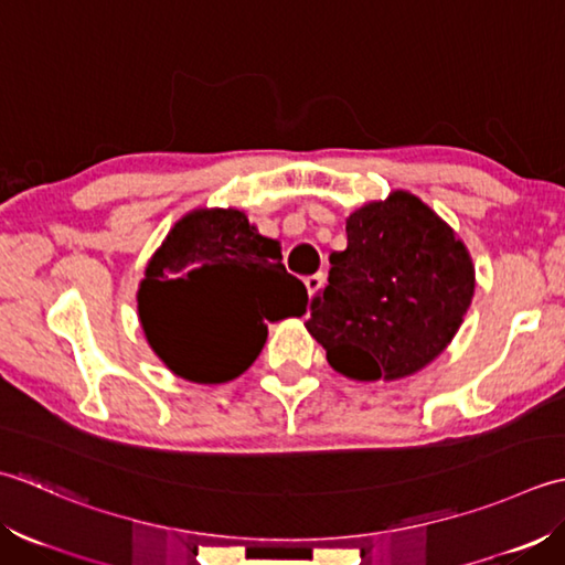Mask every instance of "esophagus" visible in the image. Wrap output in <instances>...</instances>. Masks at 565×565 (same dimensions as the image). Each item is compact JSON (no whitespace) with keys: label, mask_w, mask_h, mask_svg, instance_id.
I'll return each instance as SVG.
<instances>
[{"label":"esophagus","mask_w":565,"mask_h":565,"mask_svg":"<svg viewBox=\"0 0 565 565\" xmlns=\"http://www.w3.org/2000/svg\"><path fill=\"white\" fill-rule=\"evenodd\" d=\"M305 287L309 297H317L321 292V287H324V273H317V275H309V278H305Z\"/></svg>","instance_id":"esophagus-1"}]
</instances>
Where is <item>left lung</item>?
<instances>
[{
  "mask_svg": "<svg viewBox=\"0 0 565 565\" xmlns=\"http://www.w3.org/2000/svg\"><path fill=\"white\" fill-rule=\"evenodd\" d=\"M347 236L349 246L329 256V285L315 297L307 331L351 380L419 373L454 341L473 299L466 244L407 190L351 212Z\"/></svg>",
  "mask_w": 565,
  "mask_h": 565,
  "instance_id": "8db88e82",
  "label": "left lung"
}]
</instances>
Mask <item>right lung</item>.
<instances>
[{
	"label": "right lung",
	"mask_w": 565,
	"mask_h": 565,
	"mask_svg": "<svg viewBox=\"0 0 565 565\" xmlns=\"http://www.w3.org/2000/svg\"><path fill=\"white\" fill-rule=\"evenodd\" d=\"M280 260V241L260 236L244 210L198 206L180 216L138 282L148 347L190 383L218 385L246 373L266 347L268 321L307 312L305 285ZM202 291H214L217 307L188 322Z\"/></svg>",
	"instance_id": "1"
}]
</instances>
